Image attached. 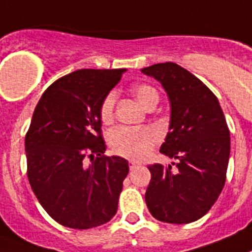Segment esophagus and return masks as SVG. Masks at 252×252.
Listing matches in <instances>:
<instances>
[{"mask_svg": "<svg viewBox=\"0 0 252 252\" xmlns=\"http://www.w3.org/2000/svg\"><path fill=\"white\" fill-rule=\"evenodd\" d=\"M136 166H138V163H136V162H135V161H131L130 162V168H131V170H134V168L136 167Z\"/></svg>", "mask_w": 252, "mask_h": 252, "instance_id": "esophagus-1", "label": "esophagus"}]
</instances>
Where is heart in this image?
I'll return each instance as SVG.
<instances>
[{
    "label": "heart",
    "instance_id": "obj_1",
    "mask_svg": "<svg viewBox=\"0 0 252 252\" xmlns=\"http://www.w3.org/2000/svg\"><path fill=\"white\" fill-rule=\"evenodd\" d=\"M135 99L147 109L152 104L158 103V93L155 87L140 84L132 87ZM116 95L109 93L104 97L100 105V117L104 122L111 121L113 117ZM157 143V135L151 128H127L117 127L108 134V144L118 156L130 159H143L151 153Z\"/></svg>",
    "mask_w": 252,
    "mask_h": 252
}]
</instances>
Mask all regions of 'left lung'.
<instances>
[{
  "mask_svg": "<svg viewBox=\"0 0 252 252\" xmlns=\"http://www.w3.org/2000/svg\"><path fill=\"white\" fill-rule=\"evenodd\" d=\"M141 72L157 80L171 107L162 155L178 163L148 166L151 182L145 202L152 216L170 224L201 219L225 184L229 128L218 97L194 74L175 63H158Z\"/></svg>",
  "mask_w": 252,
  "mask_h": 252,
  "instance_id": "1",
  "label": "left lung"
}]
</instances>
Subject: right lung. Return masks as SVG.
<instances>
[{
  "label": "right lung",
  "instance_id": "1",
  "mask_svg": "<svg viewBox=\"0 0 252 252\" xmlns=\"http://www.w3.org/2000/svg\"><path fill=\"white\" fill-rule=\"evenodd\" d=\"M126 69H80L55 81L33 112L26 135L28 180L62 225L89 229L116 215L128 162L104 156L101 101Z\"/></svg>",
  "mask_w": 252,
  "mask_h": 252
}]
</instances>
